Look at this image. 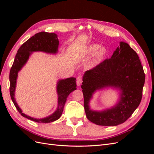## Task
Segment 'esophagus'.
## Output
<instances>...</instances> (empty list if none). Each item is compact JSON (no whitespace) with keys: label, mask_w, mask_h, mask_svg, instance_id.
<instances>
[{"label":"esophagus","mask_w":154,"mask_h":154,"mask_svg":"<svg viewBox=\"0 0 154 154\" xmlns=\"http://www.w3.org/2000/svg\"><path fill=\"white\" fill-rule=\"evenodd\" d=\"M82 82V76L81 75H79L76 78V84L78 86L80 85Z\"/></svg>","instance_id":"obj_1"}]
</instances>
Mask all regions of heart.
I'll return each mask as SVG.
<instances>
[{"label": "heart", "instance_id": "obj_1", "mask_svg": "<svg viewBox=\"0 0 154 154\" xmlns=\"http://www.w3.org/2000/svg\"><path fill=\"white\" fill-rule=\"evenodd\" d=\"M85 53L88 55H92L95 54L94 61L96 62H100L106 55L107 51L105 48L101 47L99 44H92L87 48Z\"/></svg>", "mask_w": 154, "mask_h": 154}]
</instances>
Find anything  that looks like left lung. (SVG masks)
<instances>
[{
  "label": "left lung",
  "instance_id": "obj_1",
  "mask_svg": "<svg viewBox=\"0 0 154 154\" xmlns=\"http://www.w3.org/2000/svg\"><path fill=\"white\" fill-rule=\"evenodd\" d=\"M145 74L137 54L122 42L110 58L85 72L82 85L87 119L97 125L116 126L125 122L141 103ZM113 86L122 90L119 103L102 112L91 111L88 102L96 90Z\"/></svg>",
  "mask_w": 154,
  "mask_h": 154
}]
</instances>
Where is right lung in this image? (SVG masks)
Returning <instances> with one entry per match:
<instances>
[{"instance_id": "right-lung-1", "label": "right lung", "mask_w": 154, "mask_h": 154, "mask_svg": "<svg viewBox=\"0 0 154 154\" xmlns=\"http://www.w3.org/2000/svg\"><path fill=\"white\" fill-rule=\"evenodd\" d=\"M59 41L57 35L54 32H40L32 36L18 49L14 60L10 72V92L11 98L16 109L23 117L26 118L33 122L42 123H48L54 122L62 116L63 107L70 93L76 89L75 78H69L61 80L58 82V108L54 112L48 117L42 119H36L22 113L15 99V89L18 71L26 63L29 57L33 51H44L49 53H56L58 51Z\"/></svg>"}]
</instances>
